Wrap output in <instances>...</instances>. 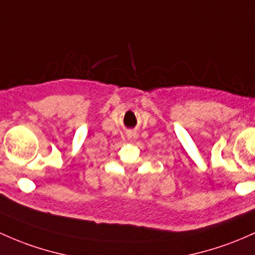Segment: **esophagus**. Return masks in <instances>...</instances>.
Listing matches in <instances>:
<instances>
[{"label":"esophagus","instance_id":"34e87169","mask_svg":"<svg viewBox=\"0 0 255 255\" xmlns=\"http://www.w3.org/2000/svg\"><path fill=\"white\" fill-rule=\"evenodd\" d=\"M128 138H129V139H135V138H136L135 133H132V134H129V135H128Z\"/></svg>","mask_w":255,"mask_h":255}]
</instances>
